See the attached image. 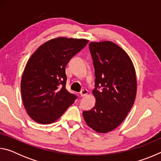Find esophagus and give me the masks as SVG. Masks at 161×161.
Listing matches in <instances>:
<instances>
[{"label": "esophagus", "instance_id": "34e87169", "mask_svg": "<svg viewBox=\"0 0 161 161\" xmlns=\"http://www.w3.org/2000/svg\"><path fill=\"white\" fill-rule=\"evenodd\" d=\"M87 94H88V90H87V89H82V90H81V91L80 92V94L81 97L86 96V95Z\"/></svg>", "mask_w": 161, "mask_h": 161}]
</instances>
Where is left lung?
Returning <instances> with one entry per match:
<instances>
[{"instance_id": "left-lung-1", "label": "left lung", "mask_w": 161, "mask_h": 161, "mask_svg": "<svg viewBox=\"0 0 161 161\" xmlns=\"http://www.w3.org/2000/svg\"><path fill=\"white\" fill-rule=\"evenodd\" d=\"M95 75L94 107L84 111L86 124L107 133L118 127L133 107L136 95L135 69L123 49L110 41L89 43Z\"/></svg>"}]
</instances>
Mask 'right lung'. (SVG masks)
Here are the masks:
<instances>
[{"label":"right lung","instance_id":"right-lung-1","mask_svg":"<svg viewBox=\"0 0 161 161\" xmlns=\"http://www.w3.org/2000/svg\"><path fill=\"white\" fill-rule=\"evenodd\" d=\"M87 43L84 39L55 38L40 46L29 59L20 87L24 107L35 121L53 123L77 99L66 89L65 67Z\"/></svg>","mask_w":161,"mask_h":161}]
</instances>
